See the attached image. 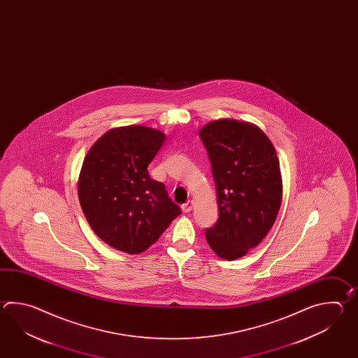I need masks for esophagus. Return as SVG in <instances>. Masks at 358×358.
<instances>
[{
    "mask_svg": "<svg viewBox=\"0 0 358 358\" xmlns=\"http://www.w3.org/2000/svg\"><path fill=\"white\" fill-rule=\"evenodd\" d=\"M193 206H194V202L193 201H187L184 205H182V213H188L192 211V208H193Z\"/></svg>",
    "mask_w": 358,
    "mask_h": 358,
    "instance_id": "34e87169",
    "label": "esophagus"
}]
</instances>
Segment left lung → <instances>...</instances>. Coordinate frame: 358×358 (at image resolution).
Instances as JSON below:
<instances>
[{
	"label": "left lung",
	"instance_id": "1",
	"mask_svg": "<svg viewBox=\"0 0 358 358\" xmlns=\"http://www.w3.org/2000/svg\"><path fill=\"white\" fill-rule=\"evenodd\" d=\"M213 165L220 216L206 229L221 259L243 257L273 228L282 206V180L275 147L252 122L219 119L199 130Z\"/></svg>",
	"mask_w": 358,
	"mask_h": 358
}]
</instances>
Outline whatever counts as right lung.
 Here are the masks:
<instances>
[{
	"label": "right lung",
	"instance_id": "1",
	"mask_svg": "<svg viewBox=\"0 0 358 358\" xmlns=\"http://www.w3.org/2000/svg\"><path fill=\"white\" fill-rule=\"evenodd\" d=\"M166 139L142 125L107 130L84 157L78 197L92 230L117 251L150 248L182 210L147 166Z\"/></svg>",
	"mask_w": 358,
	"mask_h": 358
}]
</instances>
